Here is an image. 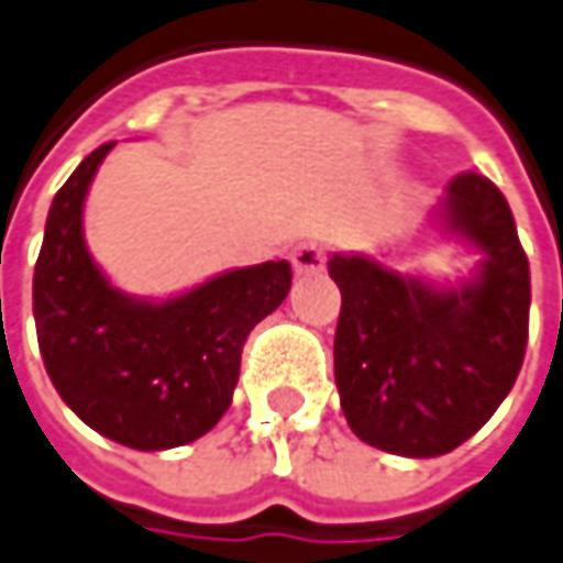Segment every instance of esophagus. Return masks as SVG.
<instances>
[{
    "label": "esophagus",
    "instance_id": "esophagus-1",
    "mask_svg": "<svg viewBox=\"0 0 563 563\" xmlns=\"http://www.w3.org/2000/svg\"><path fill=\"white\" fill-rule=\"evenodd\" d=\"M291 266L297 275H316L325 269V250L319 244H300L291 253Z\"/></svg>",
    "mask_w": 563,
    "mask_h": 563
}]
</instances>
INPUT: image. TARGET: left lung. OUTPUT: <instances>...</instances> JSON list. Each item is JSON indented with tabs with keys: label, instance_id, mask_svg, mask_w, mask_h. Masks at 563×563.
I'll use <instances>...</instances> for the list:
<instances>
[{
	"label": "left lung",
	"instance_id": "8db88e82",
	"mask_svg": "<svg viewBox=\"0 0 563 563\" xmlns=\"http://www.w3.org/2000/svg\"><path fill=\"white\" fill-rule=\"evenodd\" d=\"M435 219L483 253L470 282L439 288L363 253H335V385L354 435L400 457H439L508 398L530 335V263L505 194L457 175Z\"/></svg>",
	"mask_w": 563,
	"mask_h": 563
}]
</instances>
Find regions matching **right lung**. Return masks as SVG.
<instances>
[{"mask_svg": "<svg viewBox=\"0 0 563 563\" xmlns=\"http://www.w3.org/2000/svg\"><path fill=\"white\" fill-rule=\"evenodd\" d=\"M102 143L49 206L33 269L36 341L55 391L112 442L165 451L197 442L222 420L253 325L288 297L291 266L272 260L222 272L172 300L109 285L84 241V200Z\"/></svg>", "mask_w": 563, "mask_h": 563, "instance_id": "right-lung-1", "label": "right lung"}]
</instances>
